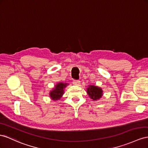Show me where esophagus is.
<instances>
[{"label":"esophagus","mask_w":148,"mask_h":148,"mask_svg":"<svg viewBox=\"0 0 148 148\" xmlns=\"http://www.w3.org/2000/svg\"><path fill=\"white\" fill-rule=\"evenodd\" d=\"M73 82V84L74 85H77V86H78V85L81 84V81L79 80H74Z\"/></svg>","instance_id":"esophagus-1"}]
</instances>
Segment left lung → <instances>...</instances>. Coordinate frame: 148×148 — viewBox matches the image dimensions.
I'll list each match as a JSON object with an SVG mask.
<instances>
[{
	"label": "left lung",
	"mask_w": 148,
	"mask_h": 148,
	"mask_svg": "<svg viewBox=\"0 0 148 148\" xmlns=\"http://www.w3.org/2000/svg\"><path fill=\"white\" fill-rule=\"evenodd\" d=\"M87 92L92 99L97 100L100 99V97L102 96L103 90L97 86H90L87 90Z\"/></svg>",
	"instance_id": "1"
}]
</instances>
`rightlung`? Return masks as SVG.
I'll list each match as a JSON object with an SVG mask.
<instances>
[{"mask_svg":"<svg viewBox=\"0 0 148 148\" xmlns=\"http://www.w3.org/2000/svg\"><path fill=\"white\" fill-rule=\"evenodd\" d=\"M67 84L66 83H58L56 86V89L50 92V96L53 100L57 101L60 99L63 94L64 88H66Z\"/></svg>","mask_w":148,"mask_h":148,"instance_id":"obj_1","label":"right lung"}]
</instances>
